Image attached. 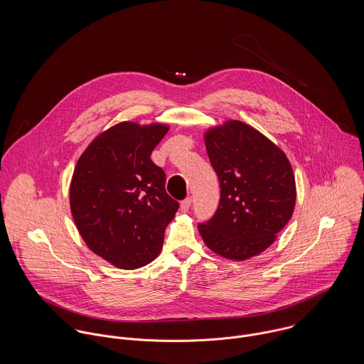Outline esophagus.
<instances>
[{
    "label": "esophagus",
    "mask_w": 364,
    "mask_h": 364,
    "mask_svg": "<svg viewBox=\"0 0 364 364\" xmlns=\"http://www.w3.org/2000/svg\"><path fill=\"white\" fill-rule=\"evenodd\" d=\"M191 205H192V199H191V198H186V199H185V200L181 203V211H183V213L189 211Z\"/></svg>",
    "instance_id": "1"
}]
</instances>
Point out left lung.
<instances>
[{
  "mask_svg": "<svg viewBox=\"0 0 364 364\" xmlns=\"http://www.w3.org/2000/svg\"><path fill=\"white\" fill-rule=\"evenodd\" d=\"M205 143L221 191L217 211L198 225L199 232L227 259L259 255L294 211L293 168L274 143L240 120L208 129Z\"/></svg>",
  "mask_w": 364,
  "mask_h": 364,
  "instance_id": "left-lung-1",
  "label": "left lung"
}]
</instances>
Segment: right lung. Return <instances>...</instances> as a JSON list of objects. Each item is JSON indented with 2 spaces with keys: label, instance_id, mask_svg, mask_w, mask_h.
<instances>
[{
  "label": "right lung",
  "instance_id": "right-lung-1",
  "mask_svg": "<svg viewBox=\"0 0 364 364\" xmlns=\"http://www.w3.org/2000/svg\"><path fill=\"white\" fill-rule=\"evenodd\" d=\"M166 124L122 122L81 154L70 185V208L88 248L120 269L156 259L179 203L165 191L151 153Z\"/></svg>",
  "mask_w": 364,
  "mask_h": 364
}]
</instances>
